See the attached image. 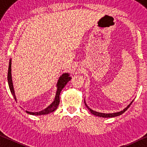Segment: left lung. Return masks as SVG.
Here are the masks:
<instances>
[{
	"label": "left lung",
	"mask_w": 147,
	"mask_h": 147,
	"mask_svg": "<svg viewBox=\"0 0 147 147\" xmlns=\"http://www.w3.org/2000/svg\"><path fill=\"white\" fill-rule=\"evenodd\" d=\"M132 100L131 102L130 103V104L129 105H128L127 106H126V108H124L123 110L122 111H118V112H115V113H100V112H98V111H94L93 110V109H91L87 105V104L86 102L85 101V99H84V103H85V105L87 107V108H88L89 111H90V112L93 114L94 115H96V116H98V117H104V118H110V117H117V116H119L123 114V113L125 112V111L127 110V109H128L129 107L130 106V105L131 104H132L133 102Z\"/></svg>",
	"instance_id": "obj_1"
}]
</instances>
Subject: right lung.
I'll list each match as a JSON object with an SVG mask.
<instances>
[{
	"label": "right lung",
	"mask_w": 147,
	"mask_h": 147,
	"mask_svg": "<svg viewBox=\"0 0 147 147\" xmlns=\"http://www.w3.org/2000/svg\"><path fill=\"white\" fill-rule=\"evenodd\" d=\"M71 80V77H70V74L68 73H65L61 74L59 76V78L58 80V82L56 84L57 87V91L55 95V98H54V101L52 102L50 105L47 107L46 108L39 111H36V112H32V111H26V113H28L30 115H47L52 112H53L56 110L58 108L59 103V94L62 89L67 84L69 81ZM8 82L9 89L11 94H13V97L16 101H17V98L16 96V93H15L13 85V81H12V77H11V58L9 59V67H8Z\"/></svg>",
	"instance_id": "right-lung-1"
}]
</instances>
